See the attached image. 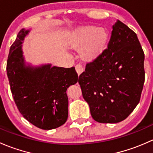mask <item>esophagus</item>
<instances>
[{"label": "esophagus", "instance_id": "esophagus-1", "mask_svg": "<svg viewBox=\"0 0 153 153\" xmlns=\"http://www.w3.org/2000/svg\"><path fill=\"white\" fill-rule=\"evenodd\" d=\"M75 70L78 72V75H81V74L84 71V67H83L81 64H78V65L75 66Z\"/></svg>", "mask_w": 153, "mask_h": 153}]
</instances>
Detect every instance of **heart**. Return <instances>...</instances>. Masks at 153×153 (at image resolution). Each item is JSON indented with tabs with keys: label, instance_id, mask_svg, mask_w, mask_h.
I'll return each mask as SVG.
<instances>
[{
	"label": "heart",
	"instance_id": "obj_1",
	"mask_svg": "<svg viewBox=\"0 0 153 153\" xmlns=\"http://www.w3.org/2000/svg\"><path fill=\"white\" fill-rule=\"evenodd\" d=\"M109 39V32L105 28L95 26L81 27L72 31L69 35V46L80 49L84 59L91 60L98 56L105 48Z\"/></svg>",
	"mask_w": 153,
	"mask_h": 153
}]
</instances>
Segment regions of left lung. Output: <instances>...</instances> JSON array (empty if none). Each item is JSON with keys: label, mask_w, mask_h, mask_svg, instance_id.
Returning a JSON list of instances; mask_svg holds the SVG:
<instances>
[{"label": "left lung", "mask_w": 153, "mask_h": 153, "mask_svg": "<svg viewBox=\"0 0 153 153\" xmlns=\"http://www.w3.org/2000/svg\"><path fill=\"white\" fill-rule=\"evenodd\" d=\"M143 62L137 35L118 20L112 26L107 49L86 64L78 78L95 121L115 124L134 110L144 83Z\"/></svg>", "instance_id": "8db88e82"}]
</instances>
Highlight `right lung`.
Here are the masks:
<instances>
[{"instance_id": "add662e5", "label": "right lung", "mask_w": 153, "mask_h": 153, "mask_svg": "<svg viewBox=\"0 0 153 153\" xmlns=\"http://www.w3.org/2000/svg\"><path fill=\"white\" fill-rule=\"evenodd\" d=\"M30 32L22 29L12 44L7 64L11 92L18 110L34 126L46 130L55 129L67 121V89L76 84L75 67H33L26 64L22 44Z\"/></svg>"}]
</instances>
